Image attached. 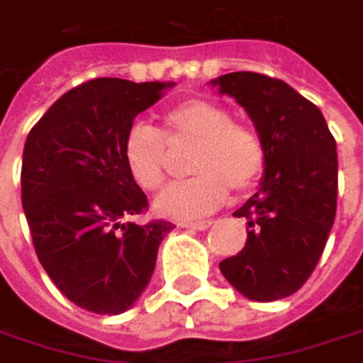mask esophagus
<instances>
[{
	"label": "esophagus",
	"instance_id": "34e87169",
	"mask_svg": "<svg viewBox=\"0 0 363 363\" xmlns=\"http://www.w3.org/2000/svg\"><path fill=\"white\" fill-rule=\"evenodd\" d=\"M184 229H193V231H206L208 227H212V220H199V223H184Z\"/></svg>",
	"mask_w": 363,
	"mask_h": 363
}]
</instances>
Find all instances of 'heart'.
<instances>
[{
	"label": "heart",
	"instance_id": "obj_1",
	"mask_svg": "<svg viewBox=\"0 0 363 363\" xmlns=\"http://www.w3.org/2000/svg\"><path fill=\"white\" fill-rule=\"evenodd\" d=\"M166 143H193L186 168L195 174L170 184L153 201L155 214L172 220H197L214 212L229 186L238 193L252 189L267 162L260 136L250 125L233 121L225 105L184 99L166 109L162 132L138 121L123 136L125 170L145 191H157L166 181Z\"/></svg>",
	"mask_w": 363,
	"mask_h": 363
}]
</instances>
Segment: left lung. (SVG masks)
<instances>
[{"instance_id": "obj_1", "label": "left lung", "mask_w": 363, "mask_h": 363, "mask_svg": "<svg viewBox=\"0 0 363 363\" xmlns=\"http://www.w3.org/2000/svg\"><path fill=\"white\" fill-rule=\"evenodd\" d=\"M210 84L246 109L267 155L258 191L233 212L248 220L246 246L220 262V273L250 301L286 298L326 248L336 216V140L322 111L281 79L238 71Z\"/></svg>"}]
</instances>
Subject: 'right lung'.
<instances>
[{
  "mask_svg": "<svg viewBox=\"0 0 363 363\" xmlns=\"http://www.w3.org/2000/svg\"><path fill=\"white\" fill-rule=\"evenodd\" d=\"M172 82L99 77L62 94L33 125L23 151V210L37 258L77 307L128 311L155 271L168 220L130 218L149 206L123 164V136Z\"/></svg>",
  "mask_w": 363,
  "mask_h": 363,
  "instance_id": "1",
  "label": "right lung"
}]
</instances>
